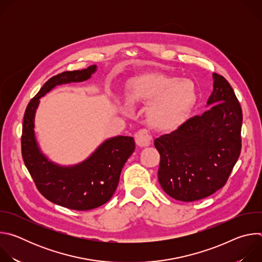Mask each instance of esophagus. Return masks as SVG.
I'll return each instance as SVG.
<instances>
[{
    "label": "esophagus",
    "instance_id": "esophagus-1",
    "mask_svg": "<svg viewBox=\"0 0 262 262\" xmlns=\"http://www.w3.org/2000/svg\"><path fill=\"white\" fill-rule=\"evenodd\" d=\"M152 136L147 128H141L135 134V141L139 147H147L152 143Z\"/></svg>",
    "mask_w": 262,
    "mask_h": 262
}]
</instances>
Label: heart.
<instances>
[{
    "label": "heart",
    "instance_id": "1",
    "mask_svg": "<svg viewBox=\"0 0 262 262\" xmlns=\"http://www.w3.org/2000/svg\"><path fill=\"white\" fill-rule=\"evenodd\" d=\"M132 96L154 102L149 111V122L163 130H171L182 124L197 101V91L192 81L162 74H150L135 81Z\"/></svg>",
    "mask_w": 262,
    "mask_h": 262
}]
</instances>
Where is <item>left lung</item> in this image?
I'll use <instances>...</instances> for the list:
<instances>
[{"instance_id":"obj_1","label":"left lung","mask_w":262,"mask_h":262,"mask_svg":"<svg viewBox=\"0 0 262 262\" xmlns=\"http://www.w3.org/2000/svg\"><path fill=\"white\" fill-rule=\"evenodd\" d=\"M207 104L202 115L155 140L161 156L160 184L178 201H197L222 189L241 155L242 106L221 74L213 73Z\"/></svg>"}]
</instances>
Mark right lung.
<instances>
[{
  "mask_svg": "<svg viewBox=\"0 0 262 262\" xmlns=\"http://www.w3.org/2000/svg\"><path fill=\"white\" fill-rule=\"evenodd\" d=\"M96 66L64 71L52 77L28 103L21 134V156L37 190L49 201L74 210H89L107 202L119 182L122 168L135 150L133 137L105 141L84 163L62 168L49 162L37 147L34 115L39 98L56 85L82 82L91 77Z\"/></svg>",
  "mask_w": 262,
  "mask_h": 262,
  "instance_id": "add662e5",
  "label": "right lung"
}]
</instances>
